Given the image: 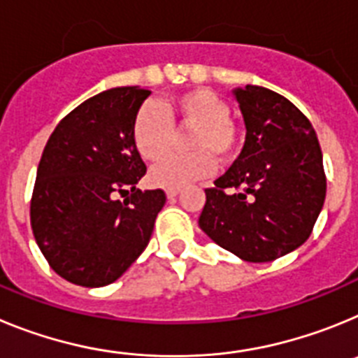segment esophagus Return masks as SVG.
I'll return each mask as SVG.
<instances>
[{"label": "esophagus", "mask_w": 358, "mask_h": 358, "mask_svg": "<svg viewBox=\"0 0 358 358\" xmlns=\"http://www.w3.org/2000/svg\"><path fill=\"white\" fill-rule=\"evenodd\" d=\"M177 195H179V189H166V197L172 201V199H176Z\"/></svg>", "instance_id": "esophagus-1"}]
</instances>
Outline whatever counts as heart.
<instances>
[{
  "instance_id": "heart-1",
  "label": "heart",
  "mask_w": 358,
  "mask_h": 358,
  "mask_svg": "<svg viewBox=\"0 0 358 358\" xmlns=\"http://www.w3.org/2000/svg\"><path fill=\"white\" fill-rule=\"evenodd\" d=\"M170 113L181 129H192L188 141L192 154L166 156L172 147L173 129L169 116L154 103H145L132 125V140L147 161L163 159L150 170V182L166 189H181L204 179L215 170V157L229 161L240 147L238 129L229 118V106L210 90H192L170 103Z\"/></svg>"
}]
</instances>
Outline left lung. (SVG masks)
<instances>
[{
	"label": "left lung",
	"mask_w": 358,
	"mask_h": 358,
	"mask_svg": "<svg viewBox=\"0 0 358 358\" xmlns=\"http://www.w3.org/2000/svg\"><path fill=\"white\" fill-rule=\"evenodd\" d=\"M245 123L240 156L206 189L201 229L243 262L265 264L306 242L327 197L322 152L312 123L262 85L233 90ZM226 187L239 192L223 194Z\"/></svg>",
	"instance_id": "8db88e82"
}]
</instances>
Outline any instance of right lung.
<instances>
[{"label":"right lung","instance_id":"obj_1","mask_svg":"<svg viewBox=\"0 0 358 358\" xmlns=\"http://www.w3.org/2000/svg\"><path fill=\"white\" fill-rule=\"evenodd\" d=\"M150 91L113 87L73 109L43 150L30 222L50 267L80 287L118 280L150 240L163 189L136 188L147 172L132 125ZM131 192L120 203L118 193Z\"/></svg>","mask_w":358,"mask_h":358}]
</instances>
